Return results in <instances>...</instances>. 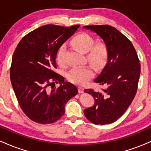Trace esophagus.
<instances>
[{
	"mask_svg": "<svg viewBox=\"0 0 151 151\" xmlns=\"http://www.w3.org/2000/svg\"><path fill=\"white\" fill-rule=\"evenodd\" d=\"M84 88L81 87V86H78V91H79V93H83L84 92Z\"/></svg>",
	"mask_w": 151,
	"mask_h": 151,
	"instance_id": "34e87169",
	"label": "esophagus"
}]
</instances>
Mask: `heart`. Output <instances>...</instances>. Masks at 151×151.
I'll use <instances>...</instances> for the list:
<instances>
[{
	"label": "heart",
	"mask_w": 151,
	"mask_h": 151,
	"mask_svg": "<svg viewBox=\"0 0 151 151\" xmlns=\"http://www.w3.org/2000/svg\"><path fill=\"white\" fill-rule=\"evenodd\" d=\"M73 45L81 52L86 53L87 60L96 68L103 67L106 63L109 57L108 47L104 43L94 45V40L89 35L80 33L76 35L72 41ZM66 47L65 45L59 48L57 53V60L60 65L65 64V55ZM93 76V71L91 67H77L72 69L67 74V78L71 82L77 84H84Z\"/></svg>",
	"instance_id": "heart-1"
}]
</instances>
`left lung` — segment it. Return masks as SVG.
Returning a JSON list of instances; mask_svg holds the SVG:
<instances>
[{
	"label": "left lung",
	"instance_id": "obj_1",
	"mask_svg": "<svg viewBox=\"0 0 151 151\" xmlns=\"http://www.w3.org/2000/svg\"><path fill=\"white\" fill-rule=\"evenodd\" d=\"M84 27L97 34L109 50L106 65L94 79L106 87L101 92L84 90L94 99L93 106L84 109V115L97 125L111 124L125 113L135 97L141 65L132 43L115 27L106 25Z\"/></svg>",
	"mask_w": 151,
	"mask_h": 151
}]
</instances>
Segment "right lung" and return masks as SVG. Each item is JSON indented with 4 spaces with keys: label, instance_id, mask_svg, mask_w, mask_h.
<instances>
[{
    "label": "right lung",
    "instance_id": "right-lung-1",
    "mask_svg": "<svg viewBox=\"0 0 151 151\" xmlns=\"http://www.w3.org/2000/svg\"><path fill=\"white\" fill-rule=\"evenodd\" d=\"M47 25L26 35L12 58L10 81L20 108L32 121L55 122L65 114V104L77 94L74 84L53 71L59 48L79 28ZM60 83L58 88L55 83Z\"/></svg>",
    "mask_w": 151,
    "mask_h": 151
}]
</instances>
